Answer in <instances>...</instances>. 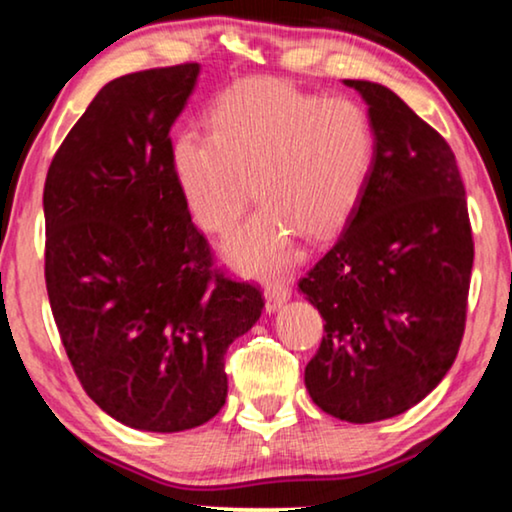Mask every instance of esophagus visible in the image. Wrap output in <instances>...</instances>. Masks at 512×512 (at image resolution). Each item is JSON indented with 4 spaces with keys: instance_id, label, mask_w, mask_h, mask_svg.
<instances>
[{
    "instance_id": "obj_1",
    "label": "esophagus",
    "mask_w": 512,
    "mask_h": 512,
    "mask_svg": "<svg viewBox=\"0 0 512 512\" xmlns=\"http://www.w3.org/2000/svg\"><path fill=\"white\" fill-rule=\"evenodd\" d=\"M289 298H291V291L289 286L284 284H270L268 289H265V305H268V312H277Z\"/></svg>"
}]
</instances>
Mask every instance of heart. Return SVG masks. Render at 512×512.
<instances>
[{
	"label": "heart",
	"instance_id": "b5f03b06",
	"mask_svg": "<svg viewBox=\"0 0 512 512\" xmlns=\"http://www.w3.org/2000/svg\"><path fill=\"white\" fill-rule=\"evenodd\" d=\"M373 158V123L352 97L249 79L216 97L209 132L172 139L170 174L195 223L219 235L247 212L254 181L263 207L223 244V258L247 277H275L298 261V235L324 240L345 226Z\"/></svg>",
	"mask_w": 512,
	"mask_h": 512
}]
</instances>
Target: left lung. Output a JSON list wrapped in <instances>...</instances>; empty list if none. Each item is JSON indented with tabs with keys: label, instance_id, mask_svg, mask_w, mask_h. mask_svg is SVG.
<instances>
[{
	"label": "left lung",
	"instance_id": "obj_1",
	"mask_svg": "<svg viewBox=\"0 0 512 512\" xmlns=\"http://www.w3.org/2000/svg\"><path fill=\"white\" fill-rule=\"evenodd\" d=\"M342 83L368 104L375 158L340 237L298 282L326 321L305 387L326 415L370 424L417 405L457 359L473 237L445 139L382 83Z\"/></svg>",
	"mask_w": 512,
	"mask_h": 512
}]
</instances>
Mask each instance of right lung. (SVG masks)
I'll use <instances>...</instances> for the list:
<instances>
[{
	"label": "right lung",
	"mask_w": 512,
	"mask_h": 512,
	"mask_svg": "<svg viewBox=\"0 0 512 512\" xmlns=\"http://www.w3.org/2000/svg\"><path fill=\"white\" fill-rule=\"evenodd\" d=\"M200 65L109 81L44 186L46 289L86 394L130 429L177 433L223 408V354L256 324V286L212 270L170 174V130Z\"/></svg>",
	"instance_id": "obj_1"
}]
</instances>
